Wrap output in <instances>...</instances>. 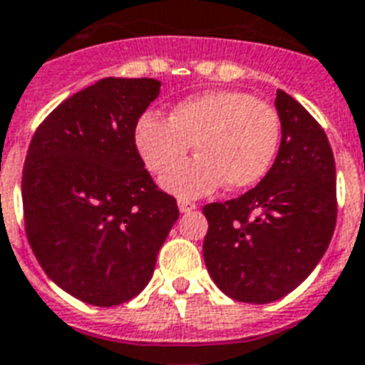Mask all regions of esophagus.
I'll list each match as a JSON object with an SVG mask.
<instances>
[{
    "instance_id": "1",
    "label": "esophagus",
    "mask_w": 365,
    "mask_h": 365,
    "mask_svg": "<svg viewBox=\"0 0 365 365\" xmlns=\"http://www.w3.org/2000/svg\"><path fill=\"white\" fill-rule=\"evenodd\" d=\"M178 209H180V212H191V210H195L197 209V205L195 203H191V201H185V199H180L178 201Z\"/></svg>"
}]
</instances>
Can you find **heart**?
Masks as SVG:
<instances>
[{"label": "heart", "mask_w": 365, "mask_h": 365, "mask_svg": "<svg viewBox=\"0 0 365 365\" xmlns=\"http://www.w3.org/2000/svg\"><path fill=\"white\" fill-rule=\"evenodd\" d=\"M135 147L150 172L164 174L191 144L201 157L162 178L164 190L180 197L212 193L224 182L247 190L271 170L280 143V118L263 100L242 91H210L175 104L168 120L141 115Z\"/></svg>", "instance_id": "b5f03b06"}]
</instances>
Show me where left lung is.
<instances>
[{
	"instance_id": "1",
	"label": "left lung",
	"mask_w": 365,
	"mask_h": 365,
	"mask_svg": "<svg viewBox=\"0 0 365 365\" xmlns=\"http://www.w3.org/2000/svg\"><path fill=\"white\" fill-rule=\"evenodd\" d=\"M274 106L282 137L271 170L242 197L203 207L207 271L245 304H271L298 288L336 224V170L325 131L284 91H277Z\"/></svg>"
}]
</instances>
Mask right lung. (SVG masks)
Listing matches in <instances>:
<instances>
[{
  "instance_id": "1",
  "label": "right lung",
  "mask_w": 365,
  "mask_h": 365,
  "mask_svg": "<svg viewBox=\"0 0 365 365\" xmlns=\"http://www.w3.org/2000/svg\"><path fill=\"white\" fill-rule=\"evenodd\" d=\"M160 81L106 77L63 100L32 137L23 168L26 237L56 284L120 306L148 284L180 210L135 147Z\"/></svg>"
}]
</instances>
